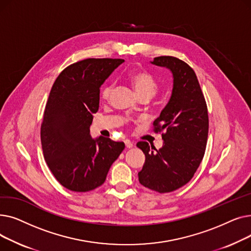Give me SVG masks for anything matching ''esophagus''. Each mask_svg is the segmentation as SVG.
Listing matches in <instances>:
<instances>
[{"label":"esophagus","mask_w":251,"mask_h":251,"mask_svg":"<svg viewBox=\"0 0 251 251\" xmlns=\"http://www.w3.org/2000/svg\"><path fill=\"white\" fill-rule=\"evenodd\" d=\"M124 142H125V146H126L127 149H131V148H133V146H134V143L132 141H130L129 139H126Z\"/></svg>","instance_id":"esophagus-1"}]
</instances>
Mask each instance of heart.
I'll return each mask as SVG.
<instances>
[{"mask_svg":"<svg viewBox=\"0 0 251 251\" xmlns=\"http://www.w3.org/2000/svg\"><path fill=\"white\" fill-rule=\"evenodd\" d=\"M128 78L138 97L142 95H149L151 97H153L156 94L157 88H159L155 79L152 77L151 74H150L147 71L131 72ZM112 89H113L112 84H108L103 87L101 91V97L103 100L109 99Z\"/></svg>","mask_w":251,"mask_h":251,"instance_id":"1","label":"heart"}]
</instances>
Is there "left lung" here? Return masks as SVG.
Returning a JSON list of instances; mask_svg holds the SVG:
<instances>
[{"mask_svg": "<svg viewBox=\"0 0 251 251\" xmlns=\"http://www.w3.org/2000/svg\"><path fill=\"white\" fill-rule=\"evenodd\" d=\"M151 63L171 71L173 89L153 122L155 132L165 130L163 147L155 150L146 141L136 144L146 154L138 180L144 187L166 193L187 184L200 167L207 141L208 115L200 82L188 64L170 56Z\"/></svg>", "mask_w": 251, "mask_h": 251, "instance_id": "1", "label": "left lung"}]
</instances>
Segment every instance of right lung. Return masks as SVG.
<instances>
[{
  "instance_id": "add662e5",
  "label": "right lung",
  "mask_w": 251,
  "mask_h": 251,
  "mask_svg": "<svg viewBox=\"0 0 251 251\" xmlns=\"http://www.w3.org/2000/svg\"><path fill=\"white\" fill-rule=\"evenodd\" d=\"M124 62L86 59L64 69L52 85L41 128L45 160L61 185L86 192L105 181L124 142L90 136L92 115L100 105V88Z\"/></svg>"
}]
</instances>
